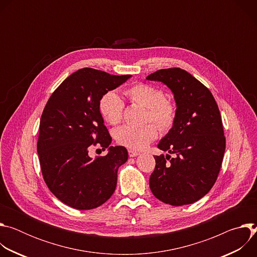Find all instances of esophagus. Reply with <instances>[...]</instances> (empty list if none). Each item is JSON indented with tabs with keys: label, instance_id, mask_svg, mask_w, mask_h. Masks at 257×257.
<instances>
[{
	"label": "esophagus",
	"instance_id": "34e87169",
	"mask_svg": "<svg viewBox=\"0 0 257 257\" xmlns=\"http://www.w3.org/2000/svg\"><path fill=\"white\" fill-rule=\"evenodd\" d=\"M128 154H129V157L130 158H134V157H137L139 155V153L135 152V151H132V150H129L128 151Z\"/></svg>",
	"mask_w": 257,
	"mask_h": 257
}]
</instances>
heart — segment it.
<instances>
[{
    "label": "heart",
    "mask_w": 257,
    "mask_h": 257,
    "mask_svg": "<svg viewBox=\"0 0 257 257\" xmlns=\"http://www.w3.org/2000/svg\"><path fill=\"white\" fill-rule=\"evenodd\" d=\"M125 94L131 102L146 108V122H154L162 131H168L172 128L176 120V105L172 100L165 97L161 88L151 84L138 83L128 88ZM98 108L106 123L111 125L121 123L124 102L115 91H108L100 97ZM157 137L158 128L154 124L143 127L124 126L115 133L117 142L132 151L145 149Z\"/></svg>",
    "instance_id": "heart-1"
}]
</instances>
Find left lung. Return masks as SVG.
<instances>
[{
    "label": "left lung",
    "instance_id": "1",
    "mask_svg": "<svg viewBox=\"0 0 257 257\" xmlns=\"http://www.w3.org/2000/svg\"><path fill=\"white\" fill-rule=\"evenodd\" d=\"M146 79L165 83L177 103L175 123L158 145L174 157H155L151 190L167 204H191L209 192L222 167L226 137L221 113L209 89L185 70L161 69Z\"/></svg>",
    "mask_w": 257,
    "mask_h": 257
}]
</instances>
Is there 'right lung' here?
Returning a JSON list of instances; mask_svg holds the SVG:
<instances>
[{
    "label": "right lung",
    "mask_w": 257,
    "mask_h": 257,
    "mask_svg": "<svg viewBox=\"0 0 257 257\" xmlns=\"http://www.w3.org/2000/svg\"><path fill=\"white\" fill-rule=\"evenodd\" d=\"M130 77L80 69L57 87L44 108L36 144L42 174L51 192L73 208H95L116 189L118 169L128 152L124 146H109L112 137L98 102ZM94 146L109 153L92 159L88 153Z\"/></svg>",
    "instance_id": "1"
}]
</instances>
